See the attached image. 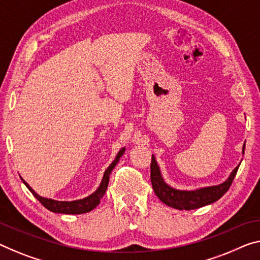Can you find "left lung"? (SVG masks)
Listing matches in <instances>:
<instances>
[{
	"mask_svg": "<svg viewBox=\"0 0 260 260\" xmlns=\"http://www.w3.org/2000/svg\"><path fill=\"white\" fill-rule=\"evenodd\" d=\"M245 150V144L243 145V153ZM239 165L231 172L229 178L224 182L219 183L217 186L203 187L194 190H181L173 188V187L167 185L164 180L160 167L158 166L157 160L152 154V160H151V183H152L153 190L159 200L165 205L172 207V208L179 210H190L205 207L210 203L216 202L224 195L228 189L230 188Z\"/></svg>",
	"mask_w": 260,
	"mask_h": 260,
	"instance_id": "1",
	"label": "left lung"
}]
</instances>
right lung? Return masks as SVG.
Masks as SVG:
<instances>
[{"instance_id":"1","label":"right lung","mask_w":260,"mask_h":260,"mask_svg":"<svg viewBox=\"0 0 260 260\" xmlns=\"http://www.w3.org/2000/svg\"><path fill=\"white\" fill-rule=\"evenodd\" d=\"M124 152H125V147H122V149L118 151L116 158L114 159V161L110 164L109 167L106 170L105 174H103L102 181H101V183H100L99 188L95 190L93 194H90L89 197H87L85 199L75 200V201H57V200L43 198V197H41V195H38L37 193H36L32 188H31V187L29 186V183L25 182V180H23L22 178L21 179L24 182V185H25L27 188H29L31 193L34 194V197L50 211H53V213H60V214H73V215L85 214V213H88V211H90V210H93L95 207H96L100 203V200L102 199V197L105 195L106 190H107L108 183H109V175L111 173V171L114 170V167L116 166V164L118 162L119 158L122 157Z\"/></svg>"}]
</instances>
